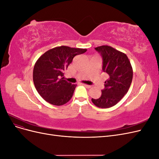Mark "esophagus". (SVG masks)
<instances>
[{
	"mask_svg": "<svg viewBox=\"0 0 159 159\" xmlns=\"http://www.w3.org/2000/svg\"><path fill=\"white\" fill-rule=\"evenodd\" d=\"M85 88H91V85H87V84H83Z\"/></svg>",
	"mask_w": 159,
	"mask_h": 159,
	"instance_id": "obj_1",
	"label": "esophagus"
}]
</instances>
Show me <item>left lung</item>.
Segmentation results:
<instances>
[{
  "mask_svg": "<svg viewBox=\"0 0 159 159\" xmlns=\"http://www.w3.org/2000/svg\"><path fill=\"white\" fill-rule=\"evenodd\" d=\"M103 58V71L109 78L105 81V88L98 99H91L99 108H109L116 105L125 95L133 80V68L127 56L107 45L95 48Z\"/></svg>",
  "mask_w": 159,
  "mask_h": 159,
  "instance_id": "obj_1",
  "label": "left lung"
}]
</instances>
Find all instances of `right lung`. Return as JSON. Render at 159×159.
Masks as SVG:
<instances>
[{
    "label": "right lung",
    "mask_w": 159,
    "mask_h": 159,
    "mask_svg": "<svg viewBox=\"0 0 159 159\" xmlns=\"http://www.w3.org/2000/svg\"><path fill=\"white\" fill-rule=\"evenodd\" d=\"M86 51L61 46L48 50L38 59L34 66L33 81L38 93L47 102L60 106L71 99L76 85L64 80V71L75 56Z\"/></svg>",
    "instance_id": "obj_1"
}]
</instances>
